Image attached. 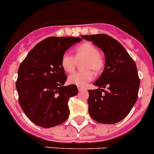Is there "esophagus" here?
Segmentation results:
<instances>
[{
    "mask_svg": "<svg viewBox=\"0 0 154 154\" xmlns=\"http://www.w3.org/2000/svg\"><path fill=\"white\" fill-rule=\"evenodd\" d=\"M77 88H78V91H84V90H85V88H84V87H81V86H78V87H77Z\"/></svg>",
    "mask_w": 154,
    "mask_h": 154,
    "instance_id": "obj_1",
    "label": "esophagus"
}]
</instances>
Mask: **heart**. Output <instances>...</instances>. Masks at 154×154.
I'll return each instance as SVG.
<instances>
[{"label": "heart", "mask_w": 154, "mask_h": 154, "mask_svg": "<svg viewBox=\"0 0 154 154\" xmlns=\"http://www.w3.org/2000/svg\"><path fill=\"white\" fill-rule=\"evenodd\" d=\"M85 59L82 63L85 69L77 71L68 77L69 84L77 86H85L94 78L95 73H100L104 67V59L99 48L91 42H85L75 48V56L69 51H65L62 55L61 66L63 69L71 73L77 66V61Z\"/></svg>", "instance_id": "b5f03b06"}]
</instances>
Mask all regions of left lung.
Instances as JSON below:
<instances>
[{"mask_svg": "<svg viewBox=\"0 0 154 154\" xmlns=\"http://www.w3.org/2000/svg\"><path fill=\"white\" fill-rule=\"evenodd\" d=\"M82 37L100 48L106 58L104 70L93 84L99 88L88 90L89 114L99 123H117L127 117L138 99L140 79L135 61L120 42L107 34Z\"/></svg>", "mask_w": 154, "mask_h": 154, "instance_id": "left-lung-1", "label": "left lung"}]
</instances>
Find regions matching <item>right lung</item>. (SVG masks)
I'll return each instance as SVG.
<instances>
[{
  "instance_id": "add662e5",
  "label": "right lung",
  "mask_w": 154,
  "mask_h": 154,
  "mask_svg": "<svg viewBox=\"0 0 154 154\" xmlns=\"http://www.w3.org/2000/svg\"><path fill=\"white\" fill-rule=\"evenodd\" d=\"M81 37H50L31 49L18 69L15 83L19 103L33 124L43 128L61 125L69 117L68 101L78 93L66 81L61 66L63 53Z\"/></svg>"
}]
</instances>
